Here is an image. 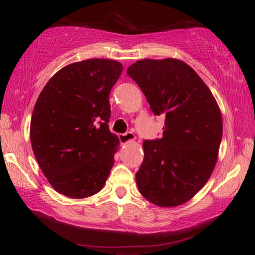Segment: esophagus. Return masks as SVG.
<instances>
[{"label":"esophagus","mask_w":255,"mask_h":255,"mask_svg":"<svg viewBox=\"0 0 255 255\" xmlns=\"http://www.w3.org/2000/svg\"><path fill=\"white\" fill-rule=\"evenodd\" d=\"M134 140H135V135L132 133V132H127V133L120 134L121 144H128V142H131Z\"/></svg>","instance_id":"esophagus-1"}]
</instances>
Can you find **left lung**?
<instances>
[{
	"label": "left lung",
	"instance_id": "1",
	"mask_svg": "<svg viewBox=\"0 0 255 255\" xmlns=\"http://www.w3.org/2000/svg\"><path fill=\"white\" fill-rule=\"evenodd\" d=\"M151 110L165 117L162 137L145 140L135 174L146 200L162 208L191 200L211 176L223 135L222 113L196 72L179 59H142L128 68Z\"/></svg>",
	"mask_w": 255,
	"mask_h": 255
}]
</instances>
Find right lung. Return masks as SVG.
Wrapping results in <instances>:
<instances>
[{
  "mask_svg": "<svg viewBox=\"0 0 255 255\" xmlns=\"http://www.w3.org/2000/svg\"><path fill=\"white\" fill-rule=\"evenodd\" d=\"M123 65L88 59L65 66L48 80L34 104L30 139L52 187L71 198L102 189L120 140L109 130V95Z\"/></svg>",
  "mask_w": 255,
  "mask_h": 255,
  "instance_id": "1",
  "label": "right lung"
}]
</instances>
